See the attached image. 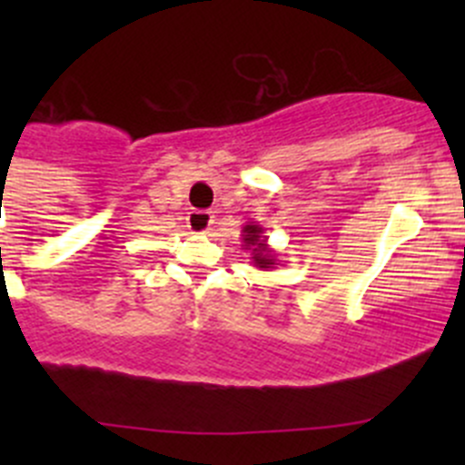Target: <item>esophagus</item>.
Instances as JSON below:
<instances>
[{
  "label": "esophagus",
  "instance_id": "obj_1",
  "mask_svg": "<svg viewBox=\"0 0 465 465\" xmlns=\"http://www.w3.org/2000/svg\"><path fill=\"white\" fill-rule=\"evenodd\" d=\"M211 224H213V215H211V211H193V213L189 215L191 232L209 233Z\"/></svg>",
  "mask_w": 465,
  "mask_h": 465
}]
</instances>
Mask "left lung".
<instances>
[{"instance_id": "8db88e82", "label": "left lung", "mask_w": 465, "mask_h": 465, "mask_svg": "<svg viewBox=\"0 0 465 465\" xmlns=\"http://www.w3.org/2000/svg\"><path fill=\"white\" fill-rule=\"evenodd\" d=\"M242 250L252 252V262L259 270H272V267L281 265L276 252L267 245L265 229L259 223H247L242 227Z\"/></svg>"}]
</instances>
